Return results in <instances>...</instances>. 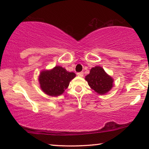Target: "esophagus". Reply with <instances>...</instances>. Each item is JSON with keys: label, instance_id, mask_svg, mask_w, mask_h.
I'll return each mask as SVG.
<instances>
[{"label": "esophagus", "instance_id": "34e87169", "mask_svg": "<svg viewBox=\"0 0 149 149\" xmlns=\"http://www.w3.org/2000/svg\"><path fill=\"white\" fill-rule=\"evenodd\" d=\"M77 75L78 76H79V77H84V72H79V73H77Z\"/></svg>", "mask_w": 149, "mask_h": 149}]
</instances>
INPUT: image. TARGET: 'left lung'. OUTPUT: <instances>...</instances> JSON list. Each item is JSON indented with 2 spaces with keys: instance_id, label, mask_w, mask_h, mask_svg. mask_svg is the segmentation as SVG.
Masks as SVG:
<instances>
[{
  "instance_id": "1",
  "label": "left lung",
  "mask_w": 149,
  "mask_h": 149,
  "mask_svg": "<svg viewBox=\"0 0 149 149\" xmlns=\"http://www.w3.org/2000/svg\"><path fill=\"white\" fill-rule=\"evenodd\" d=\"M85 79L93 90L101 95L109 92L114 85V79L99 65L92 68Z\"/></svg>"
}]
</instances>
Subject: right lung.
Listing matches in <instances>:
<instances>
[{"mask_svg": "<svg viewBox=\"0 0 149 149\" xmlns=\"http://www.w3.org/2000/svg\"><path fill=\"white\" fill-rule=\"evenodd\" d=\"M75 76V73L68 72L64 68L56 65L50 70H42L38 80L42 92L50 97H58L64 93Z\"/></svg>", "mask_w": 149, "mask_h": 149, "instance_id": "right-lung-1", "label": "right lung"}]
</instances>
